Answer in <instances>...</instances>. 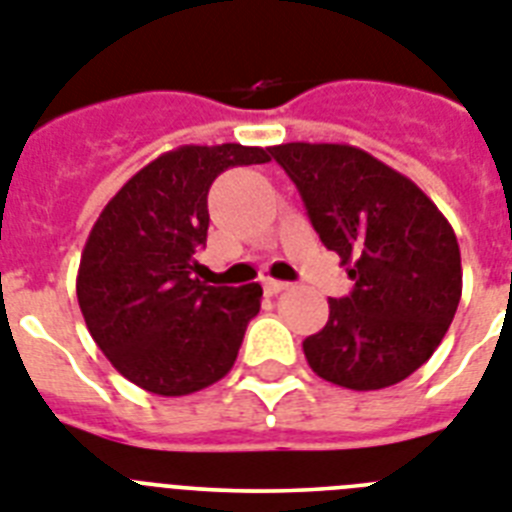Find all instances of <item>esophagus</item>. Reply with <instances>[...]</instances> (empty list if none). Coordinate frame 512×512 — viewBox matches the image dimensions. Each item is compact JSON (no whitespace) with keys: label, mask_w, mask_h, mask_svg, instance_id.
<instances>
[{"label":"esophagus","mask_w":512,"mask_h":512,"mask_svg":"<svg viewBox=\"0 0 512 512\" xmlns=\"http://www.w3.org/2000/svg\"><path fill=\"white\" fill-rule=\"evenodd\" d=\"M286 281H276V278H265L263 281V289H265V294H268V297H276V294H281L286 289Z\"/></svg>","instance_id":"obj_1"}]
</instances>
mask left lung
I'll return each instance as SVG.
<instances>
[{"mask_svg": "<svg viewBox=\"0 0 512 512\" xmlns=\"http://www.w3.org/2000/svg\"><path fill=\"white\" fill-rule=\"evenodd\" d=\"M270 155L297 184L310 223L350 265V297L302 342L326 381L355 392L400 384L442 344L460 294L458 236L407 176L350 144L289 141Z\"/></svg>", "mask_w": 512, "mask_h": 512, "instance_id": "obj_1", "label": "left lung"}]
</instances>
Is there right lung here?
<instances>
[{
	"label": "right lung",
	"mask_w": 512,
	"mask_h": 512,
	"mask_svg": "<svg viewBox=\"0 0 512 512\" xmlns=\"http://www.w3.org/2000/svg\"><path fill=\"white\" fill-rule=\"evenodd\" d=\"M268 160L263 147L184 144L144 165L99 213L78 265V305L91 339L131 384L184 397L234 368L263 289L207 286L197 252L215 178Z\"/></svg>",
	"instance_id": "right-lung-1"
}]
</instances>
